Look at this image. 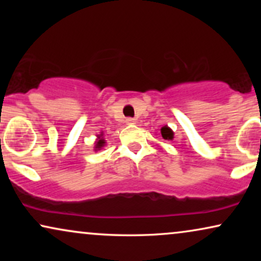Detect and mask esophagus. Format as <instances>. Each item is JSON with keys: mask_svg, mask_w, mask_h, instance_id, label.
<instances>
[{"mask_svg": "<svg viewBox=\"0 0 261 261\" xmlns=\"http://www.w3.org/2000/svg\"><path fill=\"white\" fill-rule=\"evenodd\" d=\"M135 122H137V120L133 119V117H127V119H126L127 124H134Z\"/></svg>", "mask_w": 261, "mask_h": 261, "instance_id": "esophagus-1", "label": "esophagus"}]
</instances>
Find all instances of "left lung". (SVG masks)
<instances>
[{
  "instance_id": "1",
  "label": "left lung",
  "mask_w": 261,
  "mask_h": 261,
  "mask_svg": "<svg viewBox=\"0 0 261 261\" xmlns=\"http://www.w3.org/2000/svg\"><path fill=\"white\" fill-rule=\"evenodd\" d=\"M160 133H162V137L165 139V140H172L173 132L167 126L162 127V129H160Z\"/></svg>"
}]
</instances>
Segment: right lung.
Returning <instances> with one entry per match:
<instances>
[{
  "mask_svg": "<svg viewBox=\"0 0 261 261\" xmlns=\"http://www.w3.org/2000/svg\"><path fill=\"white\" fill-rule=\"evenodd\" d=\"M103 144H105V140H103V139H99V140L96 142V148H101Z\"/></svg>",
  "mask_w": 261,
  "mask_h": 261,
  "instance_id": "1",
  "label": "right lung"
}]
</instances>
